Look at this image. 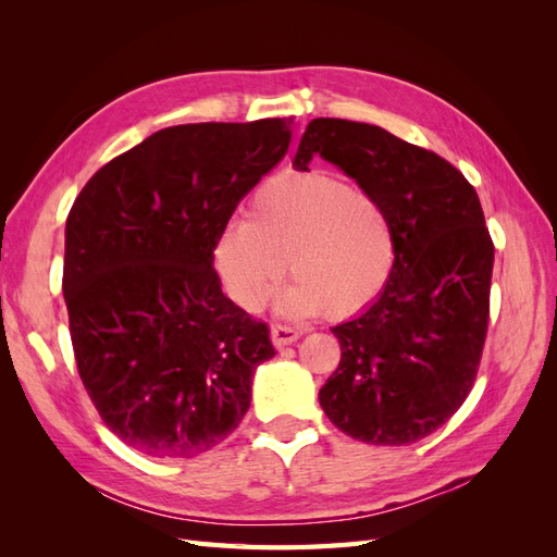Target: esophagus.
Masks as SVG:
<instances>
[{
  "mask_svg": "<svg viewBox=\"0 0 557 557\" xmlns=\"http://www.w3.org/2000/svg\"><path fill=\"white\" fill-rule=\"evenodd\" d=\"M299 336H301V330L290 327V325H281V323H278V325L272 327V342H274L276 348L295 344V342L299 339Z\"/></svg>",
  "mask_w": 557,
  "mask_h": 557,
  "instance_id": "1",
  "label": "esophagus"
}]
</instances>
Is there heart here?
<instances>
[{
    "mask_svg": "<svg viewBox=\"0 0 557 557\" xmlns=\"http://www.w3.org/2000/svg\"><path fill=\"white\" fill-rule=\"evenodd\" d=\"M230 297L260 311L285 272L297 276L281 309L305 318L362 311L391 283L397 262L395 227L383 201L327 172H283L264 181L213 246Z\"/></svg>",
    "mask_w": 557,
    "mask_h": 557,
    "instance_id": "heart-1",
    "label": "heart"
}]
</instances>
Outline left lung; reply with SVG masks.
I'll list each match as a JSON object with an SVG mask.
<instances>
[{
	"label": "left lung",
	"mask_w": 557,
	"mask_h": 557,
	"mask_svg": "<svg viewBox=\"0 0 557 557\" xmlns=\"http://www.w3.org/2000/svg\"><path fill=\"white\" fill-rule=\"evenodd\" d=\"M313 156L374 193L397 239L385 290L332 327L342 360L320 407L358 442L413 444L462 407L479 372L495 262L479 195L450 162L376 125L315 117L295 170Z\"/></svg>",
	"instance_id": "8db88e82"
}]
</instances>
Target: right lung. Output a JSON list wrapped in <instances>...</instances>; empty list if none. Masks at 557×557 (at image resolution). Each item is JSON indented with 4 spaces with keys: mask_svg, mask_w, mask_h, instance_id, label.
<instances>
[{
    "mask_svg": "<svg viewBox=\"0 0 557 557\" xmlns=\"http://www.w3.org/2000/svg\"><path fill=\"white\" fill-rule=\"evenodd\" d=\"M293 117L150 134L104 164L66 215L62 293L83 385L150 458H195L237 430L269 327L221 290L213 246L283 160Z\"/></svg>",
    "mask_w": 557,
    "mask_h": 557,
    "instance_id": "right-lung-1",
    "label": "right lung"
}]
</instances>
